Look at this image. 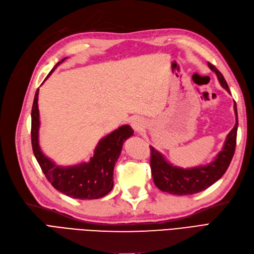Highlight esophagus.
<instances>
[{
  "mask_svg": "<svg viewBox=\"0 0 254 254\" xmlns=\"http://www.w3.org/2000/svg\"><path fill=\"white\" fill-rule=\"evenodd\" d=\"M131 126H132L133 130L136 131V132H141V131H143L145 129L146 123L143 119L136 118V119L132 120V122H131Z\"/></svg>",
  "mask_w": 254,
  "mask_h": 254,
  "instance_id": "34e87169",
  "label": "esophagus"
}]
</instances>
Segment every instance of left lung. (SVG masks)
Returning a JSON list of instances; mask_svg holds the SVG:
<instances>
[{"label": "left lung", "instance_id": "obj_1", "mask_svg": "<svg viewBox=\"0 0 254 254\" xmlns=\"http://www.w3.org/2000/svg\"><path fill=\"white\" fill-rule=\"evenodd\" d=\"M208 66L213 72H215L218 82L221 83L223 88L230 93L228 84H227L223 74L211 63L208 62ZM234 112L237 124L227 135L222 151L218 152L214 160L207 165L186 169L180 168L168 163L161 152L150 146V167L155 186L160 190L168 192L170 194L187 195L203 191L220 180L229 167L235 151V145H237L239 121L235 102Z\"/></svg>", "mask_w": 254, "mask_h": 254}]
</instances>
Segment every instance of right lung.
<instances>
[{
	"instance_id": "1",
	"label": "right lung",
	"mask_w": 254,
	"mask_h": 254,
	"mask_svg": "<svg viewBox=\"0 0 254 254\" xmlns=\"http://www.w3.org/2000/svg\"><path fill=\"white\" fill-rule=\"evenodd\" d=\"M66 59L61 60L52 68L46 78ZM38 99L39 88L34 95L31 110V144L33 154L49 183L57 190L72 198L95 199L109 193L113 188V168L121 154L124 142L133 134L132 128L129 125L121 126L110 134L103 137L95 147L94 154L90 157L88 163L61 167L44 155L40 148Z\"/></svg>"
}]
</instances>
